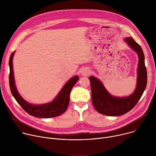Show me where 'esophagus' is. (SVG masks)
<instances>
[{
	"instance_id": "1",
	"label": "esophagus",
	"mask_w": 156,
	"mask_h": 156,
	"mask_svg": "<svg viewBox=\"0 0 156 156\" xmlns=\"http://www.w3.org/2000/svg\"><path fill=\"white\" fill-rule=\"evenodd\" d=\"M90 70H89V69L84 68L81 71V75L84 76H86L89 74H90Z\"/></svg>"
}]
</instances>
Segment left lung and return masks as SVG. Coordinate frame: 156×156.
Here are the masks:
<instances>
[{"label": "left lung", "mask_w": 156, "mask_h": 156, "mask_svg": "<svg viewBox=\"0 0 156 156\" xmlns=\"http://www.w3.org/2000/svg\"><path fill=\"white\" fill-rule=\"evenodd\" d=\"M124 41L137 54L139 58L136 86L134 92L126 97L113 96L99 79L93 76L89 77L93 106L99 113L107 116H119L129 112L141 98L147 84V71L142 48L132 37H125Z\"/></svg>", "instance_id": "8db88e82"}]
</instances>
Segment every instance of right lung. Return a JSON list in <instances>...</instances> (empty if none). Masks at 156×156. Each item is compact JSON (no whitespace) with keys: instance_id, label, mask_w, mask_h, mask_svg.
<instances>
[{"instance_id":"1","label":"right lung","mask_w":156,"mask_h":156,"mask_svg":"<svg viewBox=\"0 0 156 156\" xmlns=\"http://www.w3.org/2000/svg\"><path fill=\"white\" fill-rule=\"evenodd\" d=\"M14 54L15 51L12 53L9 59V84L11 93L18 104L28 114L37 118H52L64 113L69 104L70 94L72 89L78 81L79 77L77 75L74 76L66 82L52 102L43 104H30L20 96L15 86L12 62Z\"/></svg>"}]
</instances>
